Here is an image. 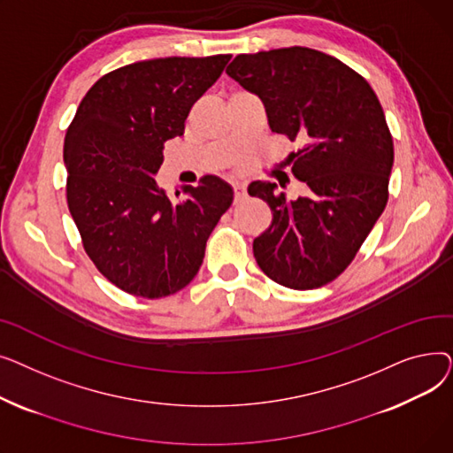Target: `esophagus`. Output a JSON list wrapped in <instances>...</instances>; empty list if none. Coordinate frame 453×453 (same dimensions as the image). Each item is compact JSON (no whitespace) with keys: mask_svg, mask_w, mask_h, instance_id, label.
Here are the masks:
<instances>
[{"mask_svg":"<svg viewBox=\"0 0 453 453\" xmlns=\"http://www.w3.org/2000/svg\"><path fill=\"white\" fill-rule=\"evenodd\" d=\"M233 190H234V202H241V200H244L246 198V195H248V190H246V183H233Z\"/></svg>","mask_w":453,"mask_h":453,"instance_id":"34e87169","label":"esophagus"}]
</instances>
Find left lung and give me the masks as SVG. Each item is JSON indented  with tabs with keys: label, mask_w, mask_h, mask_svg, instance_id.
<instances>
[{
	"label": "left lung",
	"mask_w": 453,
	"mask_h": 453,
	"mask_svg": "<svg viewBox=\"0 0 453 453\" xmlns=\"http://www.w3.org/2000/svg\"><path fill=\"white\" fill-rule=\"evenodd\" d=\"M226 73L263 101L272 132L303 142L287 165L306 196L288 202L270 181L248 187L273 214L253 241L257 265L287 288H319L352 263L386 209L395 152L384 110L362 75L308 47L239 55Z\"/></svg>",
	"instance_id": "obj_1"
}]
</instances>
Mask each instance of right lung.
<instances>
[{"mask_svg":"<svg viewBox=\"0 0 453 453\" xmlns=\"http://www.w3.org/2000/svg\"><path fill=\"white\" fill-rule=\"evenodd\" d=\"M229 58L169 57L119 67L89 88L67 128L69 212L93 265L123 292L159 299L185 288L233 203L231 185L219 176L183 185L181 202L154 180L163 142L183 135L190 108Z\"/></svg>","mask_w":453,"mask_h":453,"instance_id":"1","label":"right lung"}]
</instances>
